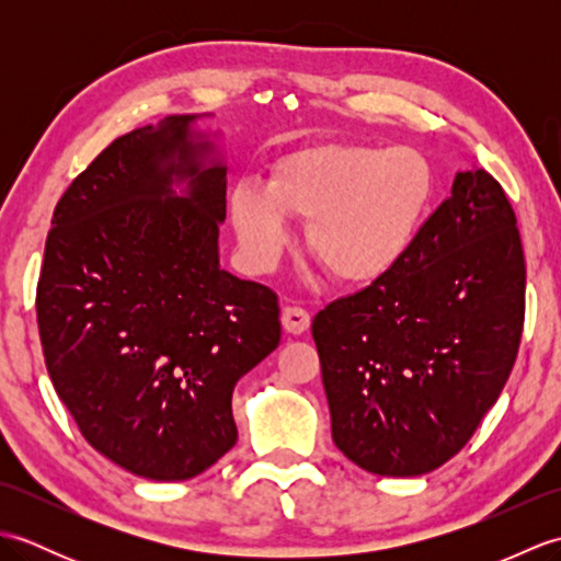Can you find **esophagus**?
Wrapping results in <instances>:
<instances>
[{"label":"esophagus","mask_w":561,"mask_h":561,"mask_svg":"<svg viewBox=\"0 0 561 561\" xmlns=\"http://www.w3.org/2000/svg\"><path fill=\"white\" fill-rule=\"evenodd\" d=\"M282 325L289 335H304V332L311 328V316L299 306H287L282 311Z\"/></svg>","instance_id":"esophagus-1"}]
</instances>
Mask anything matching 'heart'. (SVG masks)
<instances>
[{
	"label": "heart",
	"mask_w": 561,
	"mask_h": 561,
	"mask_svg": "<svg viewBox=\"0 0 561 561\" xmlns=\"http://www.w3.org/2000/svg\"><path fill=\"white\" fill-rule=\"evenodd\" d=\"M434 193L436 175L422 151L318 145L282 157L265 183H236L229 211L250 272L277 267L294 217L306 221L308 250L332 279L366 284L410 253Z\"/></svg>",
	"instance_id": "b5f03b06"
}]
</instances>
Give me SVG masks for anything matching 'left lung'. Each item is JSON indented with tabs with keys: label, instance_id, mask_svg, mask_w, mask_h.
<instances>
[{
	"label": "left lung",
	"instance_id": "1",
	"mask_svg": "<svg viewBox=\"0 0 561 561\" xmlns=\"http://www.w3.org/2000/svg\"><path fill=\"white\" fill-rule=\"evenodd\" d=\"M523 311L516 214L490 173L458 171L410 253L313 318L335 446L380 478L444 465L504 390Z\"/></svg>",
	"mask_w": 561,
	"mask_h": 561
}]
</instances>
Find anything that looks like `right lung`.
Returning a JSON list of instances; mask_svg holds the SVG:
<instances>
[{"mask_svg": "<svg viewBox=\"0 0 561 561\" xmlns=\"http://www.w3.org/2000/svg\"><path fill=\"white\" fill-rule=\"evenodd\" d=\"M205 117L137 127L75 178L35 296L47 374L83 438L157 482L233 448V388L282 337L277 294L219 265L226 157Z\"/></svg>", "mask_w": 561, "mask_h": 561, "instance_id": "add662e5", "label": "right lung"}]
</instances>
